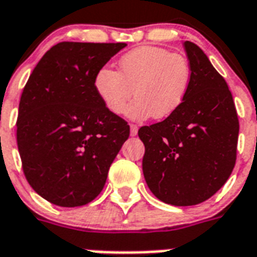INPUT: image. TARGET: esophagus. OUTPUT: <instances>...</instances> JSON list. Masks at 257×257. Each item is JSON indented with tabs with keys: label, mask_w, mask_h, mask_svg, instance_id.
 Instances as JSON below:
<instances>
[{
	"label": "esophagus",
	"mask_w": 257,
	"mask_h": 257,
	"mask_svg": "<svg viewBox=\"0 0 257 257\" xmlns=\"http://www.w3.org/2000/svg\"><path fill=\"white\" fill-rule=\"evenodd\" d=\"M130 134H131V137H135V135L138 134V126H137V124H131Z\"/></svg>",
	"instance_id": "esophagus-1"
}]
</instances>
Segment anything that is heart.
<instances>
[{"mask_svg":"<svg viewBox=\"0 0 257 257\" xmlns=\"http://www.w3.org/2000/svg\"><path fill=\"white\" fill-rule=\"evenodd\" d=\"M192 69L188 59L162 47H139L119 60V72L103 67L93 77V87L112 114H122L137 96L127 115L133 119H164L173 115L188 95Z\"/></svg>","mask_w":257,"mask_h":257,"instance_id":"b5f03b06","label":"heart"}]
</instances>
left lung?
<instances>
[{"mask_svg":"<svg viewBox=\"0 0 257 257\" xmlns=\"http://www.w3.org/2000/svg\"><path fill=\"white\" fill-rule=\"evenodd\" d=\"M192 83L173 115L139 128L143 176L158 200L190 206L213 196L236 164L238 118L225 79L198 45L185 41Z\"/></svg>","mask_w":257,"mask_h":257,"instance_id":"left-lung-1","label":"left lung"}]
</instances>
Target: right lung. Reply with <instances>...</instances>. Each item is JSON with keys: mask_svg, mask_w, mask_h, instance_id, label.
<instances>
[{"mask_svg": "<svg viewBox=\"0 0 257 257\" xmlns=\"http://www.w3.org/2000/svg\"><path fill=\"white\" fill-rule=\"evenodd\" d=\"M124 43L63 41L48 51L24 87L17 146L25 178L59 206L91 202L130 135L97 96L93 77Z\"/></svg>", "mask_w": 257, "mask_h": 257, "instance_id": "right-lung-1", "label": "right lung"}]
</instances>
